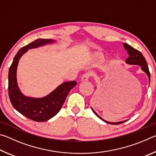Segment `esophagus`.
Here are the masks:
<instances>
[{"mask_svg":"<svg viewBox=\"0 0 156 156\" xmlns=\"http://www.w3.org/2000/svg\"><path fill=\"white\" fill-rule=\"evenodd\" d=\"M91 77V73L89 72H86L85 73H84L83 76L81 77V80L82 81H86L88 80L89 78Z\"/></svg>","mask_w":156,"mask_h":156,"instance_id":"obj_1","label":"esophagus"}]
</instances>
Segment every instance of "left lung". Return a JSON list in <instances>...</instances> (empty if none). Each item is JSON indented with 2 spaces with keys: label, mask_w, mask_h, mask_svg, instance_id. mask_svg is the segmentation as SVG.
Listing matches in <instances>:
<instances>
[{
  "label": "left lung",
  "mask_w": 156,
  "mask_h": 156,
  "mask_svg": "<svg viewBox=\"0 0 156 156\" xmlns=\"http://www.w3.org/2000/svg\"><path fill=\"white\" fill-rule=\"evenodd\" d=\"M124 47H125V49H126V51L128 52V54L129 55V57L126 59V62L130 65H138L140 66L142 71H144V72L147 74L150 82V72L149 70V67H148L147 62L146 61V60H145L144 57L143 56V55L142 54V53L140 51H138V50L134 49L133 47H132L131 45H129V44L126 43H124ZM91 109L95 114H96L98 117L100 118V119H101L102 120H103L104 122H107L108 124H111V125H119V124H122L123 122H125V121H126V120H125L119 122H107V121H105V120L102 119V118H100V116L94 112V110L92 109V108Z\"/></svg>",
  "instance_id": "obj_1"
}]
</instances>
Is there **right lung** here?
<instances>
[{
  "mask_svg": "<svg viewBox=\"0 0 156 156\" xmlns=\"http://www.w3.org/2000/svg\"><path fill=\"white\" fill-rule=\"evenodd\" d=\"M54 42L50 39H38L23 47L18 51L9 67L8 92L12 106L21 114L36 122H44L56 115L64 104L69 92L77 84L76 81L66 82L58 87L48 96L42 98H33L23 96L18 89L16 69L22 55L28 49Z\"/></svg>",
  "mask_w": 156,
  "mask_h": 156,
  "instance_id": "right-lung-1",
  "label": "right lung"
}]
</instances>
